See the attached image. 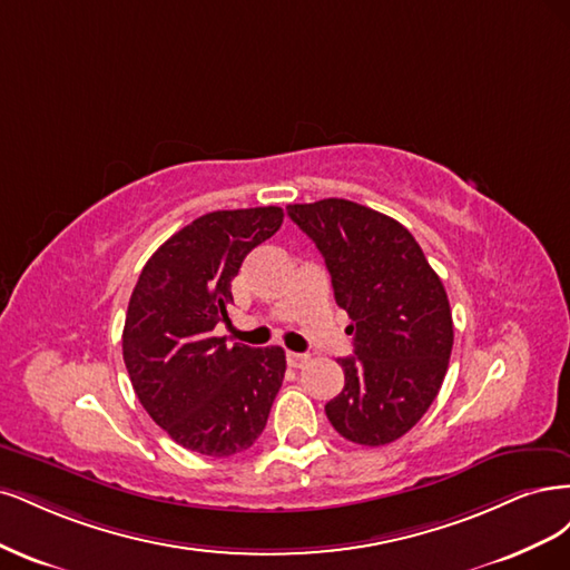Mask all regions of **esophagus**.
Masks as SVG:
<instances>
[{"mask_svg": "<svg viewBox=\"0 0 570 570\" xmlns=\"http://www.w3.org/2000/svg\"><path fill=\"white\" fill-rule=\"evenodd\" d=\"M286 360H288V364L291 366H303V364H307V360H309V355H303V353H286Z\"/></svg>", "mask_w": 570, "mask_h": 570, "instance_id": "34e87169", "label": "esophagus"}]
</instances>
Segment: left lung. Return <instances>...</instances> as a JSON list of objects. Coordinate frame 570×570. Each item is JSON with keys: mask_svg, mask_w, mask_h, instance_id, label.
Masks as SVG:
<instances>
[{"mask_svg": "<svg viewBox=\"0 0 570 570\" xmlns=\"http://www.w3.org/2000/svg\"><path fill=\"white\" fill-rule=\"evenodd\" d=\"M320 248L334 298L347 312L355 355L341 357L343 391L326 402L332 426L357 445L405 435L443 385L454 328L443 282L397 219L345 198L288 206Z\"/></svg>", "mask_w": 570, "mask_h": 570, "instance_id": "obj_1", "label": "left lung"}]
</instances>
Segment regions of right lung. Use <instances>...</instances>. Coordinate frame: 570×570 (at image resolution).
I'll use <instances>...</instances> for the list:
<instances>
[{
    "label": "right lung",
    "instance_id": "1",
    "mask_svg": "<svg viewBox=\"0 0 570 570\" xmlns=\"http://www.w3.org/2000/svg\"><path fill=\"white\" fill-rule=\"evenodd\" d=\"M284 223L277 206L215 210L173 234L144 265L122 328L132 389L175 443L229 456L261 438L286 355L215 336L229 322L232 279Z\"/></svg>",
    "mask_w": 570,
    "mask_h": 570
}]
</instances>
